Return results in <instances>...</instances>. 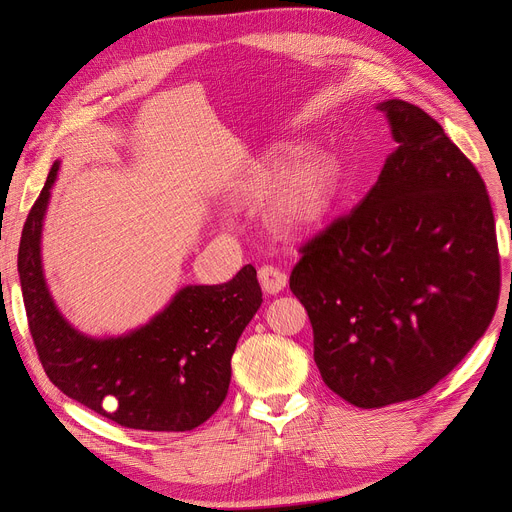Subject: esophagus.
<instances>
[{
	"label": "esophagus",
	"mask_w": 512,
	"mask_h": 512,
	"mask_svg": "<svg viewBox=\"0 0 512 512\" xmlns=\"http://www.w3.org/2000/svg\"><path fill=\"white\" fill-rule=\"evenodd\" d=\"M258 280H260L262 290L269 292V294H277L280 290H284V286L288 284V275L282 269H277L273 265H262L258 269Z\"/></svg>",
	"instance_id": "1"
}]
</instances>
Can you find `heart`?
Here are the masks:
<instances>
[{"mask_svg": "<svg viewBox=\"0 0 512 512\" xmlns=\"http://www.w3.org/2000/svg\"><path fill=\"white\" fill-rule=\"evenodd\" d=\"M288 162V156H271L254 170L250 181H247L245 194L250 198L269 196L277 179L284 175ZM337 188L339 168L331 156L312 153V156L303 158L299 164H294L280 190H277L271 211L275 228L292 235V232L320 224L335 203Z\"/></svg>", "mask_w": 512, "mask_h": 512, "instance_id": "1", "label": "heart"}]
</instances>
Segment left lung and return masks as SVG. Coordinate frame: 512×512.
<instances>
[{"mask_svg":"<svg viewBox=\"0 0 512 512\" xmlns=\"http://www.w3.org/2000/svg\"><path fill=\"white\" fill-rule=\"evenodd\" d=\"M378 108L397 149L361 203L299 247L290 273L324 384L365 410L431 391L483 337L500 299L476 166L423 108Z\"/></svg>","mask_w":512,"mask_h":512,"instance_id":"left-lung-1","label":"left lung"}]
</instances>
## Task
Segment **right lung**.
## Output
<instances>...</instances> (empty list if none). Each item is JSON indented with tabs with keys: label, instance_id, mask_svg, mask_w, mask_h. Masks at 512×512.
Segmentation results:
<instances>
[{
	"label": "right lung",
	"instance_id": "1",
	"mask_svg": "<svg viewBox=\"0 0 512 512\" xmlns=\"http://www.w3.org/2000/svg\"><path fill=\"white\" fill-rule=\"evenodd\" d=\"M59 162L29 211L19 277L38 359L70 399L128 429L190 431L222 406L230 359L262 303L256 269L220 286H185L164 312L121 337L94 339L57 312L44 282L40 237Z\"/></svg>",
	"mask_w": 512,
	"mask_h": 512
}]
</instances>
